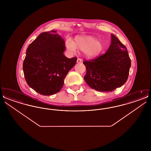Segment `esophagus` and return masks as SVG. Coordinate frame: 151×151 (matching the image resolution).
<instances>
[{"label": "esophagus", "mask_w": 151, "mask_h": 151, "mask_svg": "<svg viewBox=\"0 0 151 151\" xmlns=\"http://www.w3.org/2000/svg\"><path fill=\"white\" fill-rule=\"evenodd\" d=\"M77 62H78V63H82V60H81L80 58H78V59H77Z\"/></svg>", "instance_id": "1"}]
</instances>
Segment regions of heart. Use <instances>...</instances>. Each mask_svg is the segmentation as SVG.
<instances>
[{"label":"heart","mask_w":151,"mask_h":151,"mask_svg":"<svg viewBox=\"0 0 151 151\" xmlns=\"http://www.w3.org/2000/svg\"><path fill=\"white\" fill-rule=\"evenodd\" d=\"M67 48L71 52H75L78 49L85 50L88 57L93 58L99 55L102 50V45L92 36H80L75 38L74 41L68 40L66 41Z\"/></svg>","instance_id":"b5f03b06"}]
</instances>
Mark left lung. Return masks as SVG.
<instances>
[{
	"mask_svg": "<svg viewBox=\"0 0 151 151\" xmlns=\"http://www.w3.org/2000/svg\"><path fill=\"white\" fill-rule=\"evenodd\" d=\"M107 51L98 57L84 60V80L91 88L100 92H112L127 81L131 60L126 47L114 35Z\"/></svg>",
	"mask_w": 151,
	"mask_h": 151,
	"instance_id": "8db88e82",
	"label": "left lung"
}]
</instances>
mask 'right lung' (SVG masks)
<instances>
[{
  "mask_svg": "<svg viewBox=\"0 0 151 151\" xmlns=\"http://www.w3.org/2000/svg\"><path fill=\"white\" fill-rule=\"evenodd\" d=\"M57 32L41 33L28 46L23 62L28 85L43 96L60 91L67 74L77 60L76 57L70 59L64 55V39Z\"/></svg>",
  "mask_w": 151,
  "mask_h": 151,
  "instance_id": "1",
  "label": "right lung"
}]
</instances>
